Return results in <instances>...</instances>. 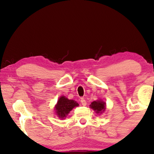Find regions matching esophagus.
I'll return each instance as SVG.
<instances>
[{
    "mask_svg": "<svg viewBox=\"0 0 154 154\" xmlns=\"http://www.w3.org/2000/svg\"><path fill=\"white\" fill-rule=\"evenodd\" d=\"M81 102L82 105H83V106H85V105H86V101L83 97L81 98Z\"/></svg>",
    "mask_w": 154,
    "mask_h": 154,
    "instance_id": "1",
    "label": "esophagus"
}]
</instances>
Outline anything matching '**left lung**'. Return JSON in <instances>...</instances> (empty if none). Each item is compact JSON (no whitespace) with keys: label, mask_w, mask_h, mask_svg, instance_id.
<instances>
[{"label":"left lung","mask_w":154,"mask_h":154,"mask_svg":"<svg viewBox=\"0 0 154 154\" xmlns=\"http://www.w3.org/2000/svg\"><path fill=\"white\" fill-rule=\"evenodd\" d=\"M90 107L96 111V113H102L105 110V102L102 101H94L91 103Z\"/></svg>","instance_id":"8db88e82"}]
</instances>
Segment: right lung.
Returning a JSON list of instances; mask_svg holds the SVG:
<instances>
[{
    "mask_svg": "<svg viewBox=\"0 0 154 154\" xmlns=\"http://www.w3.org/2000/svg\"><path fill=\"white\" fill-rule=\"evenodd\" d=\"M77 106H79V104L76 102L68 100L64 96H62L59 99L57 104L55 106L56 113L59 117L63 119L66 116V115L70 112V111Z\"/></svg>",
    "mask_w": 154,
    "mask_h": 154,
    "instance_id": "obj_1",
    "label": "right lung"
}]
</instances>
